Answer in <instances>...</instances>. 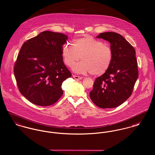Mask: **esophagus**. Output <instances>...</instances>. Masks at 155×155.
I'll list each match as a JSON object with an SVG mask.
<instances>
[{
  "label": "esophagus",
  "instance_id": "obj_1",
  "mask_svg": "<svg viewBox=\"0 0 155 155\" xmlns=\"http://www.w3.org/2000/svg\"><path fill=\"white\" fill-rule=\"evenodd\" d=\"M73 77L77 80H80L82 79V77H80V76H78V75H73Z\"/></svg>",
  "mask_w": 155,
  "mask_h": 155
}]
</instances>
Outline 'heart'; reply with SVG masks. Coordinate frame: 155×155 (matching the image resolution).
Segmentation results:
<instances>
[{"label":"heart","instance_id":"1","mask_svg":"<svg viewBox=\"0 0 155 155\" xmlns=\"http://www.w3.org/2000/svg\"><path fill=\"white\" fill-rule=\"evenodd\" d=\"M62 55L68 67H71L81 57L82 61L73 66V71L81 74L92 73L94 75L106 73L112 61V53L109 46L90 35L74 39L73 45H64Z\"/></svg>","mask_w":155,"mask_h":155}]
</instances>
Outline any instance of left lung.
<instances>
[{
  "label": "left lung",
  "instance_id": "8db88e82",
  "mask_svg": "<svg viewBox=\"0 0 155 155\" xmlns=\"http://www.w3.org/2000/svg\"><path fill=\"white\" fill-rule=\"evenodd\" d=\"M97 38L110 43L112 61L108 71L95 79L90 97L100 108H115L130 96L138 78L135 50L115 32L102 33Z\"/></svg>",
  "mask_w": 155,
  "mask_h": 155
}]
</instances>
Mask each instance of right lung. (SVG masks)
<instances>
[{
    "instance_id": "right-lung-1",
    "label": "right lung",
    "mask_w": 155,
    "mask_h": 155,
    "mask_svg": "<svg viewBox=\"0 0 155 155\" xmlns=\"http://www.w3.org/2000/svg\"><path fill=\"white\" fill-rule=\"evenodd\" d=\"M67 39L63 33L45 31L21 47L14 74L19 91L31 103L49 106L62 96V83L71 77L62 55Z\"/></svg>"
}]
</instances>
